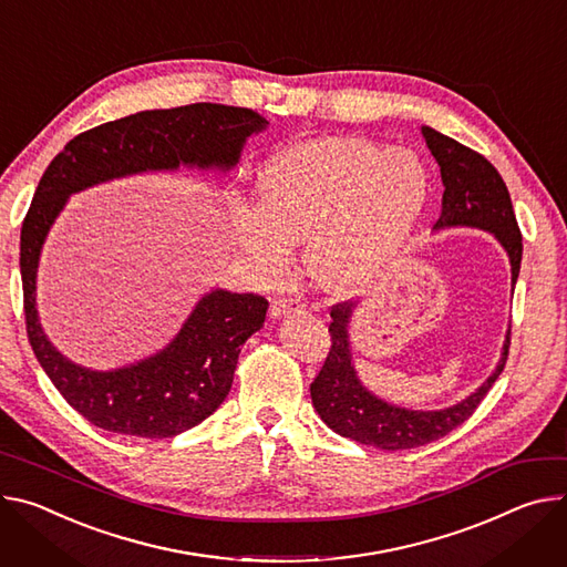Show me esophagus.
<instances>
[{
	"instance_id": "obj_1",
	"label": "esophagus",
	"mask_w": 567,
	"mask_h": 567,
	"mask_svg": "<svg viewBox=\"0 0 567 567\" xmlns=\"http://www.w3.org/2000/svg\"><path fill=\"white\" fill-rule=\"evenodd\" d=\"M305 312V302L296 291H287L278 296L271 305V319H282V317H296Z\"/></svg>"
}]
</instances>
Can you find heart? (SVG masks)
<instances>
[{"mask_svg":"<svg viewBox=\"0 0 567 567\" xmlns=\"http://www.w3.org/2000/svg\"><path fill=\"white\" fill-rule=\"evenodd\" d=\"M430 178L416 153L357 137H317L262 165L257 208L233 217L239 252L267 278L282 274L293 244L326 291L346 293L373 278L416 228Z\"/></svg>","mask_w":567,"mask_h":567,"instance_id":"b5f03b06","label":"heart"}]
</instances>
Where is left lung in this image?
<instances>
[{
	"label": "left lung",
	"instance_id": "left-lung-1",
	"mask_svg": "<svg viewBox=\"0 0 567 567\" xmlns=\"http://www.w3.org/2000/svg\"><path fill=\"white\" fill-rule=\"evenodd\" d=\"M421 131L434 161L441 167V181L445 187L441 217L434 224V233L450 228H475L491 233L508 255L511 285L516 287L523 260V235L516 215H513L511 196L502 176L477 151L458 144L430 126H423ZM354 310L357 302H339L332 307V348L321 373L310 386L312 404L319 411L321 421L339 436L380 450H409L432 443L450 434L463 421H468L504 371L511 330H506L502 357L495 371L468 398L445 409L430 411L391 404L369 391L357 375L350 346V321Z\"/></svg>",
	"mask_w": 567,
	"mask_h": 567
}]
</instances>
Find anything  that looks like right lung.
<instances>
[{"label": "right lung", "mask_w": 567, "mask_h": 567, "mask_svg": "<svg viewBox=\"0 0 567 567\" xmlns=\"http://www.w3.org/2000/svg\"><path fill=\"white\" fill-rule=\"evenodd\" d=\"M267 126L255 111L224 104L142 111L76 135L44 169L20 235L27 334L42 371L92 425L167 439L208 419L226 400L241 346L265 326L269 302L210 289L163 350L111 371L81 367L49 341L38 317V265L51 226L72 194L101 183L181 167L224 176L246 140Z\"/></svg>", "instance_id": "right-lung-1"}]
</instances>
